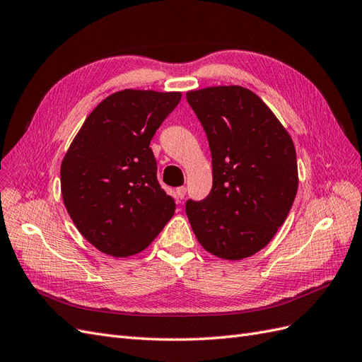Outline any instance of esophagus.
I'll list each match as a JSON object with an SVG mask.
<instances>
[{
  "label": "esophagus",
  "instance_id": "1",
  "mask_svg": "<svg viewBox=\"0 0 362 362\" xmlns=\"http://www.w3.org/2000/svg\"><path fill=\"white\" fill-rule=\"evenodd\" d=\"M185 195H187V188H185V187H180V188L175 189V200H177V202H182L185 199Z\"/></svg>",
  "mask_w": 362,
  "mask_h": 362
}]
</instances>
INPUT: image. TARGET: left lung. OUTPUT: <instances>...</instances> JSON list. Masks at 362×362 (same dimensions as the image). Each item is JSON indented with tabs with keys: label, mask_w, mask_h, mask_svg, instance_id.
<instances>
[{
	"label": "left lung",
	"mask_w": 362,
	"mask_h": 362,
	"mask_svg": "<svg viewBox=\"0 0 362 362\" xmlns=\"http://www.w3.org/2000/svg\"><path fill=\"white\" fill-rule=\"evenodd\" d=\"M212 156V189L187 202L199 243L223 259L238 261L272 241L297 194L291 136L252 90L216 86L191 90Z\"/></svg>",
	"instance_id": "left-lung-1"
}]
</instances>
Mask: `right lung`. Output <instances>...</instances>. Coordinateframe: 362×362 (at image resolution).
<instances>
[{"label": "right lung", "mask_w": 362, "mask_h": 362, "mask_svg": "<svg viewBox=\"0 0 362 362\" xmlns=\"http://www.w3.org/2000/svg\"><path fill=\"white\" fill-rule=\"evenodd\" d=\"M180 97L115 92L92 110L65 154L62 197L80 233L100 252L139 253L171 220L175 203L159 185L150 142Z\"/></svg>", "instance_id": "right-lung-1"}]
</instances>
